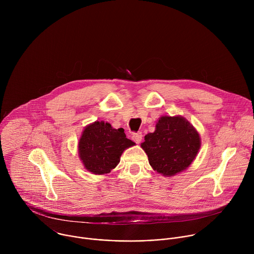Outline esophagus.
<instances>
[{"instance_id": "esophagus-1", "label": "esophagus", "mask_w": 254, "mask_h": 254, "mask_svg": "<svg viewBox=\"0 0 254 254\" xmlns=\"http://www.w3.org/2000/svg\"><path fill=\"white\" fill-rule=\"evenodd\" d=\"M131 138H132L133 141H135L136 143H139L140 140H141V138H142V134H141V132H134V133H132Z\"/></svg>"}]
</instances>
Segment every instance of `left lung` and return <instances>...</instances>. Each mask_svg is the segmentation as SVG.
<instances>
[{
    "mask_svg": "<svg viewBox=\"0 0 254 254\" xmlns=\"http://www.w3.org/2000/svg\"><path fill=\"white\" fill-rule=\"evenodd\" d=\"M200 146L199 133L182 117H162L141 143L153 169L168 177L186 170Z\"/></svg>",
    "mask_w": 254,
    "mask_h": 254,
    "instance_id": "left-lung-1",
    "label": "left lung"
}]
</instances>
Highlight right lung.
<instances>
[{"label":"right lung","mask_w":254,"mask_h":254,"mask_svg":"<svg viewBox=\"0 0 254 254\" xmlns=\"http://www.w3.org/2000/svg\"><path fill=\"white\" fill-rule=\"evenodd\" d=\"M124 128H114L108 123L95 122L86 127L79 140V157L89 172L110 173L120 163L123 152L133 146Z\"/></svg>","instance_id":"right-lung-1"}]
</instances>
